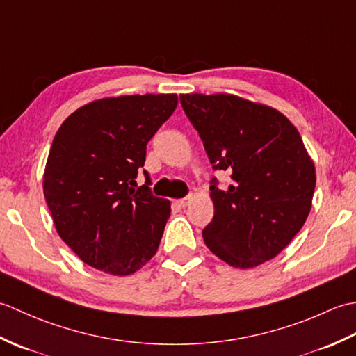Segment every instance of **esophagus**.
I'll return each mask as SVG.
<instances>
[{
    "label": "esophagus",
    "mask_w": 356,
    "mask_h": 356,
    "mask_svg": "<svg viewBox=\"0 0 356 356\" xmlns=\"http://www.w3.org/2000/svg\"><path fill=\"white\" fill-rule=\"evenodd\" d=\"M191 200H193V195H186V197H184V199L174 200V205L179 207V208H185V207L190 205Z\"/></svg>",
    "instance_id": "esophagus-1"
}]
</instances>
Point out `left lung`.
I'll return each mask as SVG.
<instances>
[{"label": "left lung", "instance_id": "1", "mask_svg": "<svg viewBox=\"0 0 356 356\" xmlns=\"http://www.w3.org/2000/svg\"><path fill=\"white\" fill-rule=\"evenodd\" d=\"M214 170L231 171L228 190L209 186L214 217L203 229L209 251L249 269L274 259L311 213L315 165L283 113L228 93L180 95Z\"/></svg>", "mask_w": 356, "mask_h": 356}]
</instances>
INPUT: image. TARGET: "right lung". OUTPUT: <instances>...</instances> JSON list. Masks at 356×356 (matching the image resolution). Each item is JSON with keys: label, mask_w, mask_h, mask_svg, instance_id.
I'll list each match as a JSON object with an SVG mask.
<instances>
[{"label": "right lung", "mask_w": 356, "mask_h": 356, "mask_svg": "<svg viewBox=\"0 0 356 356\" xmlns=\"http://www.w3.org/2000/svg\"><path fill=\"white\" fill-rule=\"evenodd\" d=\"M177 95L102 97L82 105L55 134L42 190L55 228L88 266L131 275L153 259L170 200L134 188L147 143L177 107Z\"/></svg>", "instance_id": "add662e5"}]
</instances>
